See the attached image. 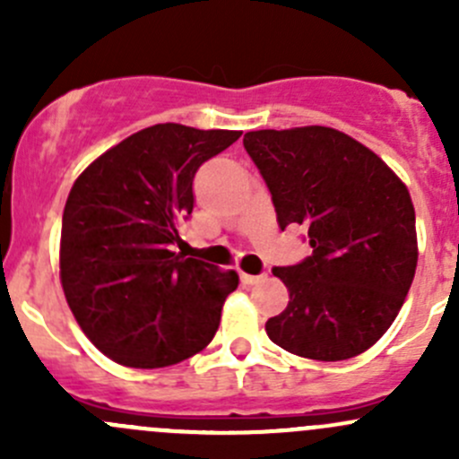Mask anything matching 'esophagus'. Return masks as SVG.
<instances>
[{"instance_id":"obj_1","label":"esophagus","mask_w":459,"mask_h":459,"mask_svg":"<svg viewBox=\"0 0 459 459\" xmlns=\"http://www.w3.org/2000/svg\"><path fill=\"white\" fill-rule=\"evenodd\" d=\"M239 280H242L244 284H257V281L266 280V273H259V275H251V273H242V271H239Z\"/></svg>"}]
</instances>
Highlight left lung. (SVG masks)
Segmentation results:
<instances>
[{"mask_svg":"<svg viewBox=\"0 0 459 459\" xmlns=\"http://www.w3.org/2000/svg\"><path fill=\"white\" fill-rule=\"evenodd\" d=\"M244 148L271 191L280 229H307L313 253L275 266L290 302L271 342L322 362L371 349L400 313L418 266L415 208L364 143L326 126L251 131Z\"/></svg>","mask_w":459,"mask_h":459,"instance_id":"obj_1","label":"left lung"}]
</instances>
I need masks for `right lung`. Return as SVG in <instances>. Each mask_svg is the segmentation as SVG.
<instances>
[{"mask_svg":"<svg viewBox=\"0 0 459 459\" xmlns=\"http://www.w3.org/2000/svg\"><path fill=\"white\" fill-rule=\"evenodd\" d=\"M239 131L155 124L97 157L68 193L59 271L88 340L131 368L178 364L211 344L235 271L173 253L193 179Z\"/></svg>","mask_w":459,"mask_h":459,"instance_id":"add662e5","label":"right lung"}]
</instances>
